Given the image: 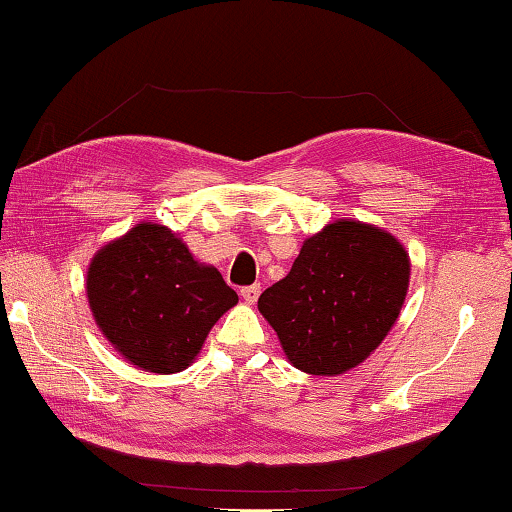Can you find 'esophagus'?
Here are the masks:
<instances>
[{
  "label": "esophagus",
  "instance_id": "34e87169",
  "mask_svg": "<svg viewBox=\"0 0 512 512\" xmlns=\"http://www.w3.org/2000/svg\"><path fill=\"white\" fill-rule=\"evenodd\" d=\"M259 291H262V287L259 285H248V287H241V298L246 300V303H255Z\"/></svg>",
  "mask_w": 512,
  "mask_h": 512
}]
</instances>
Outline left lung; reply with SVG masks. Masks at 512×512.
I'll list each match as a JSON object with an SVG mask.
<instances>
[{"label": "left lung", "instance_id": "left-lung-1", "mask_svg": "<svg viewBox=\"0 0 512 512\" xmlns=\"http://www.w3.org/2000/svg\"><path fill=\"white\" fill-rule=\"evenodd\" d=\"M408 278L410 259L392 234L337 221L303 243L287 278L266 289L257 307L296 369L337 376L383 342Z\"/></svg>", "mask_w": 512, "mask_h": 512}]
</instances>
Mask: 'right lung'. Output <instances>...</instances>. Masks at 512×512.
Segmentation results:
<instances>
[{
    "instance_id": "add662e5",
    "label": "right lung",
    "mask_w": 512,
    "mask_h": 512,
    "mask_svg": "<svg viewBox=\"0 0 512 512\" xmlns=\"http://www.w3.org/2000/svg\"><path fill=\"white\" fill-rule=\"evenodd\" d=\"M97 326L152 373L189 367L214 323L237 305L214 266H202L164 225L141 223L93 257L86 278Z\"/></svg>"
}]
</instances>
